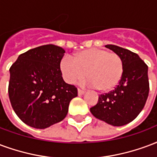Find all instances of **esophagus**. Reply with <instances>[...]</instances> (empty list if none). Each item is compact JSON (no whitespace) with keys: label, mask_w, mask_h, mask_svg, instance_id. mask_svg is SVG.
Returning a JSON list of instances; mask_svg holds the SVG:
<instances>
[{"label":"esophagus","mask_w":157,"mask_h":157,"mask_svg":"<svg viewBox=\"0 0 157 157\" xmlns=\"http://www.w3.org/2000/svg\"><path fill=\"white\" fill-rule=\"evenodd\" d=\"M85 92H86L85 90H81V89H78V95H80V96H81V95H84Z\"/></svg>","instance_id":"esophagus-1"}]
</instances>
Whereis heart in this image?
<instances>
[{
	"label": "heart",
	"instance_id": "1",
	"mask_svg": "<svg viewBox=\"0 0 157 157\" xmlns=\"http://www.w3.org/2000/svg\"><path fill=\"white\" fill-rule=\"evenodd\" d=\"M124 65L120 55L105 49L90 48L79 52L73 59L65 56L61 61L64 79L73 84L87 76V85L101 91L113 90L120 82Z\"/></svg>",
	"mask_w": 157,
	"mask_h": 157
}]
</instances>
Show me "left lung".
<instances>
[{"mask_svg":"<svg viewBox=\"0 0 157 157\" xmlns=\"http://www.w3.org/2000/svg\"><path fill=\"white\" fill-rule=\"evenodd\" d=\"M120 55L124 70L120 82L110 92L99 96L90 108L94 117L114 126H121L134 120L142 111L149 94L148 67L140 56L127 49L106 45Z\"/></svg>","mask_w":157,"mask_h":157,"instance_id":"8db88e82","label":"left lung"}]
</instances>
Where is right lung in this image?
<instances>
[{
  "label": "right lung",
  "mask_w": 157,
  "mask_h": 157,
  "mask_svg": "<svg viewBox=\"0 0 157 157\" xmlns=\"http://www.w3.org/2000/svg\"><path fill=\"white\" fill-rule=\"evenodd\" d=\"M65 50L55 45L31 49L10 68L8 93L17 117L28 126L45 129L67 117L77 88L62 78L60 64Z\"/></svg>",
  "instance_id": "obj_1"
}]
</instances>
